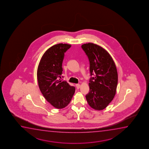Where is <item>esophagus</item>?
<instances>
[{"instance_id":"34e87169","label":"esophagus","mask_w":149,"mask_h":149,"mask_svg":"<svg viewBox=\"0 0 149 149\" xmlns=\"http://www.w3.org/2000/svg\"><path fill=\"white\" fill-rule=\"evenodd\" d=\"M75 86H76V88H77V89H79L80 87V85L79 84H76Z\"/></svg>"}]
</instances>
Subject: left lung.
<instances>
[{
    "label": "left lung",
    "mask_w": 149,
    "mask_h": 149,
    "mask_svg": "<svg viewBox=\"0 0 149 149\" xmlns=\"http://www.w3.org/2000/svg\"><path fill=\"white\" fill-rule=\"evenodd\" d=\"M81 48L90 61V92L86 97L88 104L97 110L104 109L111 102L116 93L118 75L116 66L108 52L92 43Z\"/></svg>",
    "instance_id": "left-lung-1"
}]
</instances>
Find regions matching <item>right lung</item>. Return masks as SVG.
<instances>
[{
	"mask_svg": "<svg viewBox=\"0 0 149 149\" xmlns=\"http://www.w3.org/2000/svg\"><path fill=\"white\" fill-rule=\"evenodd\" d=\"M71 47V45L60 43L49 48L41 58L37 70L38 85L42 94L57 109L67 106L75 91L74 86L61 80L65 53Z\"/></svg>",
	"mask_w": 149,
	"mask_h": 149,
	"instance_id": "right-lung-1",
	"label": "right lung"
}]
</instances>
